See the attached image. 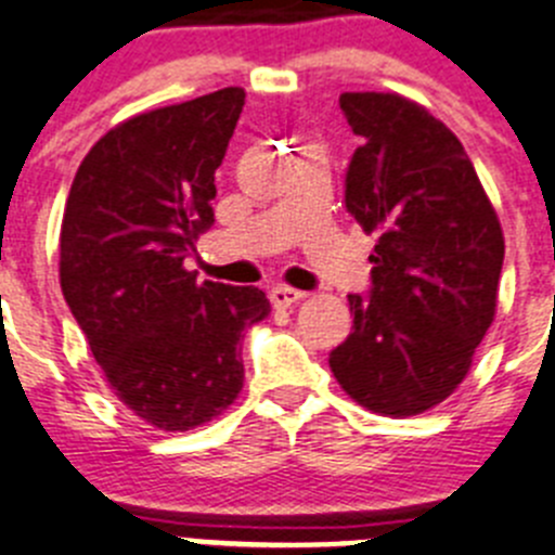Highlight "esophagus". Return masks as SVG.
Wrapping results in <instances>:
<instances>
[{"mask_svg": "<svg viewBox=\"0 0 555 555\" xmlns=\"http://www.w3.org/2000/svg\"><path fill=\"white\" fill-rule=\"evenodd\" d=\"M304 298H307V293H301V289H296V287H273L271 289V304L276 309L296 307V304L304 301Z\"/></svg>", "mask_w": 555, "mask_h": 555, "instance_id": "esophagus-1", "label": "esophagus"}]
</instances>
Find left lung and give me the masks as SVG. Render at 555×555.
<instances>
[{"label":"left lung","mask_w":555,"mask_h":555,"mask_svg":"<svg viewBox=\"0 0 555 555\" xmlns=\"http://www.w3.org/2000/svg\"><path fill=\"white\" fill-rule=\"evenodd\" d=\"M362 138L346 207L371 254V296H348L353 328L328 357L359 406L412 417L453 396L495 321L503 229L470 157L446 124L401 93H343Z\"/></svg>","instance_id":"8db88e82"}]
</instances>
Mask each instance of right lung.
<instances>
[{
  "label": "right lung",
  "instance_id": "right-lung-1",
  "mask_svg": "<svg viewBox=\"0 0 555 555\" xmlns=\"http://www.w3.org/2000/svg\"><path fill=\"white\" fill-rule=\"evenodd\" d=\"M246 104L223 88L116 124L85 154L60 227V287L109 392L159 431H191L243 389L241 337L268 318L257 287L196 282L216 171Z\"/></svg>",
  "mask_w": 555,
  "mask_h": 555
}]
</instances>
